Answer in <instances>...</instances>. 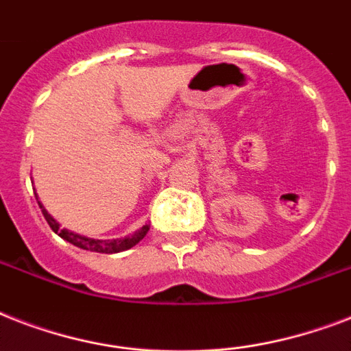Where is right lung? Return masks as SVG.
Wrapping results in <instances>:
<instances>
[{
	"label": "right lung",
	"mask_w": 351,
	"mask_h": 351,
	"mask_svg": "<svg viewBox=\"0 0 351 351\" xmlns=\"http://www.w3.org/2000/svg\"><path fill=\"white\" fill-rule=\"evenodd\" d=\"M36 200H38V197H36ZM38 204H40V209H41V213H43V217H45L47 224L51 226V230L54 231V233L60 234L63 240H67V242L74 244L76 247H82V250L96 251V253H120V251H125V250H129V247H132V245H136L149 231V226H143V228H140L136 233L131 234V237H125V239H114V240L87 239V237L71 233V231H67V230H60V224H58L56 220L52 219L51 215L47 213V209L41 206V202H38Z\"/></svg>",
	"instance_id": "add662e5"
}]
</instances>
